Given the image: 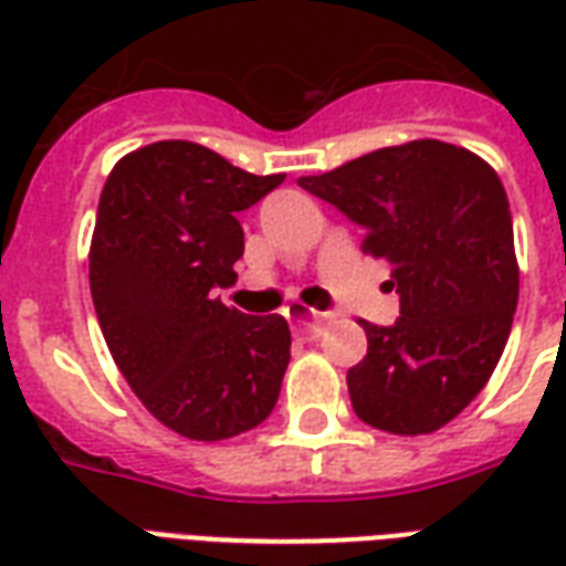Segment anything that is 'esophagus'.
<instances>
[{
	"label": "esophagus",
	"instance_id": "esophagus-1",
	"mask_svg": "<svg viewBox=\"0 0 566 566\" xmlns=\"http://www.w3.org/2000/svg\"><path fill=\"white\" fill-rule=\"evenodd\" d=\"M333 315L331 312H312V321H308V327H315V324H331Z\"/></svg>",
	"mask_w": 566,
	"mask_h": 566
}]
</instances>
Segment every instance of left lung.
Here are the masks:
<instances>
[{"mask_svg": "<svg viewBox=\"0 0 566 566\" xmlns=\"http://www.w3.org/2000/svg\"><path fill=\"white\" fill-rule=\"evenodd\" d=\"M296 185L364 227L391 263L400 318L364 321L367 357L348 369L360 421L400 437L461 416L497 367L518 303L512 214L497 172L467 148L418 139Z\"/></svg>", "mask_w": 566, "mask_h": 566, "instance_id": "1", "label": "left lung"}]
</instances>
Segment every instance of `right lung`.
<instances>
[{
  "label": "right lung",
  "mask_w": 566,
  "mask_h": 566,
  "mask_svg": "<svg viewBox=\"0 0 566 566\" xmlns=\"http://www.w3.org/2000/svg\"><path fill=\"white\" fill-rule=\"evenodd\" d=\"M284 175H251L197 142H154L108 175L91 294L108 352L150 416L218 442L266 421L291 360L282 315L223 306L245 251L239 211Z\"/></svg>",
  "instance_id": "1"
}]
</instances>
